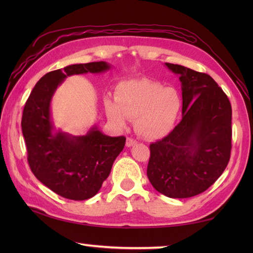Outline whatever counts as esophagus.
Returning <instances> with one entry per match:
<instances>
[{
  "label": "esophagus",
  "instance_id": "obj_1",
  "mask_svg": "<svg viewBox=\"0 0 253 253\" xmlns=\"http://www.w3.org/2000/svg\"><path fill=\"white\" fill-rule=\"evenodd\" d=\"M137 143V141L135 140V139H132V138H127V140H126V147H132V146H135V144Z\"/></svg>",
  "mask_w": 253,
  "mask_h": 253
}]
</instances>
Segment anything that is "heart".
<instances>
[{"instance_id": "obj_1", "label": "heart", "mask_w": 253, "mask_h": 253, "mask_svg": "<svg viewBox=\"0 0 253 253\" xmlns=\"http://www.w3.org/2000/svg\"><path fill=\"white\" fill-rule=\"evenodd\" d=\"M107 118L116 127L124 128L128 120H135L136 131L155 140L174 129L182 109L178 91L151 79L124 80L116 85L115 100L104 102Z\"/></svg>"}]
</instances>
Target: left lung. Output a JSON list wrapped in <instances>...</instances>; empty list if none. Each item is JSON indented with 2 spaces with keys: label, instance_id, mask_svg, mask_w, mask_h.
I'll list each match as a JSON object with an SVG mask.
<instances>
[{
  "label": "left lung",
  "instance_id": "left-lung-1",
  "mask_svg": "<svg viewBox=\"0 0 253 253\" xmlns=\"http://www.w3.org/2000/svg\"><path fill=\"white\" fill-rule=\"evenodd\" d=\"M165 65L179 76L182 118L162 140L150 144L147 175L164 196L190 198L206 191L226 169L232 150V105L208 74Z\"/></svg>",
  "mask_w": 253,
  "mask_h": 253
}]
</instances>
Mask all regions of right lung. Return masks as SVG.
<instances>
[{"label":"right lung","instance_id":"obj_1","mask_svg":"<svg viewBox=\"0 0 253 253\" xmlns=\"http://www.w3.org/2000/svg\"><path fill=\"white\" fill-rule=\"evenodd\" d=\"M110 68L106 62H92L47 73L37 83L25 104L21 130L31 171L63 198L87 200L95 196L125 147L126 138L106 136L95 126L84 136L56 131L51 117L52 96L68 76L99 74Z\"/></svg>","mask_w":253,"mask_h":253}]
</instances>
